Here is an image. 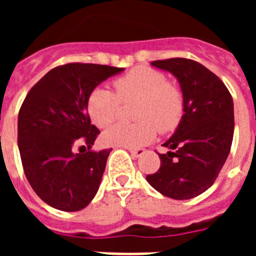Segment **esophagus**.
Segmentation results:
<instances>
[{
  "mask_svg": "<svg viewBox=\"0 0 256 256\" xmlns=\"http://www.w3.org/2000/svg\"><path fill=\"white\" fill-rule=\"evenodd\" d=\"M130 152V155L133 156V158H140V156H142L144 154V148H128Z\"/></svg>",
  "mask_w": 256,
  "mask_h": 256,
  "instance_id": "34e87169",
  "label": "esophagus"
}]
</instances>
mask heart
<instances>
[{"mask_svg":"<svg viewBox=\"0 0 256 256\" xmlns=\"http://www.w3.org/2000/svg\"><path fill=\"white\" fill-rule=\"evenodd\" d=\"M116 94L106 88H96L87 101L91 120L105 128L115 120L120 102L137 101L134 124H115L101 134L106 146L137 148L154 140L156 128L160 132L173 130L183 112L182 94L169 84L162 73L148 66H137L114 82Z\"/></svg>","mask_w":256,"mask_h":256,"instance_id":"b5f03b06","label":"heart"}]
</instances>
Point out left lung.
Returning <instances> with one entry per match:
<instances>
[{"instance_id":"obj_1","label":"left lung","mask_w":256,"mask_h":256,"mask_svg":"<svg viewBox=\"0 0 256 256\" xmlns=\"http://www.w3.org/2000/svg\"><path fill=\"white\" fill-rule=\"evenodd\" d=\"M154 68L176 76L183 97L177 130L158 154L160 168L146 180L166 198L188 200L206 191L223 168L234 140V100L220 79L200 62L174 58Z\"/></svg>"}]
</instances>
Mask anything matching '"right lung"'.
<instances>
[{"mask_svg": "<svg viewBox=\"0 0 256 256\" xmlns=\"http://www.w3.org/2000/svg\"><path fill=\"white\" fill-rule=\"evenodd\" d=\"M123 70L61 65L26 94L18 116V146L26 180L50 206L78 212L96 196L112 148L91 150L100 130L91 124L87 101L97 86ZM83 143L88 152L74 153V146Z\"/></svg>", "mask_w": 256, "mask_h": 256, "instance_id": "obj_1", "label": "right lung"}]
</instances>
